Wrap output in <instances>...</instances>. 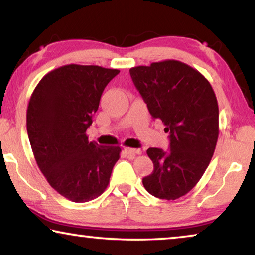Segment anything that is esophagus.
I'll return each mask as SVG.
<instances>
[{
    "mask_svg": "<svg viewBox=\"0 0 255 255\" xmlns=\"http://www.w3.org/2000/svg\"><path fill=\"white\" fill-rule=\"evenodd\" d=\"M125 153H126L128 156H135V155L141 154V149H136V148H125Z\"/></svg>",
    "mask_w": 255,
    "mask_h": 255,
    "instance_id": "esophagus-1",
    "label": "esophagus"
}]
</instances>
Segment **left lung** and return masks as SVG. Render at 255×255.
I'll list each match as a JSON object with an SVG mask.
<instances>
[{
  "mask_svg": "<svg viewBox=\"0 0 255 255\" xmlns=\"http://www.w3.org/2000/svg\"><path fill=\"white\" fill-rule=\"evenodd\" d=\"M133 84L154 118L170 133V152L147 149L154 164L143 184L150 195L175 200L199 182L213 157L219 133V110L208 80L180 60L131 67Z\"/></svg>",
  "mask_w": 255,
  "mask_h": 255,
  "instance_id": "obj_1",
  "label": "left lung"
}]
</instances>
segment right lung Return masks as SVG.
Here are the masks:
<instances>
[{"instance_id": "add662e5", "label": "right lung", "mask_w": 255, "mask_h": 255, "mask_svg": "<svg viewBox=\"0 0 255 255\" xmlns=\"http://www.w3.org/2000/svg\"><path fill=\"white\" fill-rule=\"evenodd\" d=\"M119 70L68 64L50 71L33 90L27 131L33 156L50 187L73 202L98 198L109 184L119 146L89 141L102 92Z\"/></svg>"}]
</instances>
